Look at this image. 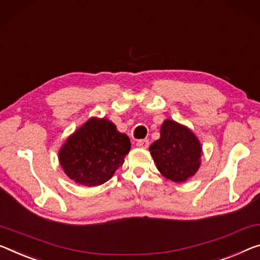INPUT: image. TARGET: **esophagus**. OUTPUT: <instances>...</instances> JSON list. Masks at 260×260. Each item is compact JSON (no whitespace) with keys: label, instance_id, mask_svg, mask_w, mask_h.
I'll list each match as a JSON object with an SVG mask.
<instances>
[{"label":"esophagus","instance_id":"esophagus-1","mask_svg":"<svg viewBox=\"0 0 260 260\" xmlns=\"http://www.w3.org/2000/svg\"><path fill=\"white\" fill-rule=\"evenodd\" d=\"M149 145H150L149 139H139V141H137V146L142 147V149H147Z\"/></svg>","mask_w":260,"mask_h":260}]
</instances>
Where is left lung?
I'll return each mask as SVG.
<instances>
[{
	"instance_id": "obj_1",
	"label": "left lung",
	"mask_w": 260,
	"mask_h": 260,
	"mask_svg": "<svg viewBox=\"0 0 260 260\" xmlns=\"http://www.w3.org/2000/svg\"><path fill=\"white\" fill-rule=\"evenodd\" d=\"M201 145L189 129L166 119L160 138L150 146L158 171L174 182H182L197 173L201 158Z\"/></svg>"
}]
</instances>
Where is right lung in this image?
I'll return each mask as SVG.
<instances>
[{
	"mask_svg": "<svg viewBox=\"0 0 260 260\" xmlns=\"http://www.w3.org/2000/svg\"><path fill=\"white\" fill-rule=\"evenodd\" d=\"M131 143L108 119L90 118L63 144L59 160L65 173L80 185L99 186L124 162Z\"/></svg>",
	"mask_w": 260,
	"mask_h": 260,
	"instance_id": "1",
	"label": "right lung"
}]
</instances>
